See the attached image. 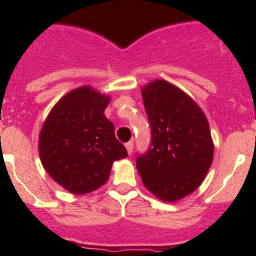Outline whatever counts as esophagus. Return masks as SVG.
Masks as SVG:
<instances>
[{
    "label": "esophagus",
    "mask_w": 256,
    "mask_h": 256,
    "mask_svg": "<svg viewBox=\"0 0 256 256\" xmlns=\"http://www.w3.org/2000/svg\"><path fill=\"white\" fill-rule=\"evenodd\" d=\"M126 151H128V154H132V151H133V142L132 141H128L126 144Z\"/></svg>",
    "instance_id": "esophagus-1"
}]
</instances>
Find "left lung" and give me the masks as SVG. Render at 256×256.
I'll return each instance as SVG.
<instances>
[{
  "label": "left lung",
  "mask_w": 256,
  "mask_h": 256,
  "mask_svg": "<svg viewBox=\"0 0 256 256\" xmlns=\"http://www.w3.org/2000/svg\"><path fill=\"white\" fill-rule=\"evenodd\" d=\"M151 142L137 154L144 187L162 201H177L195 191L212 162L209 123L198 104L176 86L155 80L142 90Z\"/></svg>",
  "instance_id": "8db88e82"
}]
</instances>
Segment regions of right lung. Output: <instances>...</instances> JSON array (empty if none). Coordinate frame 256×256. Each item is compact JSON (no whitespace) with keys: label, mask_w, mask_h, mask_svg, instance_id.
Segmentation results:
<instances>
[{"label":"right lung","mask_w":256,"mask_h":256,"mask_svg":"<svg viewBox=\"0 0 256 256\" xmlns=\"http://www.w3.org/2000/svg\"><path fill=\"white\" fill-rule=\"evenodd\" d=\"M110 98L80 87L52 108L40 134V156L47 173L72 194L94 191L108 180L115 160L126 158L114 124L104 115Z\"/></svg>","instance_id":"1"}]
</instances>
